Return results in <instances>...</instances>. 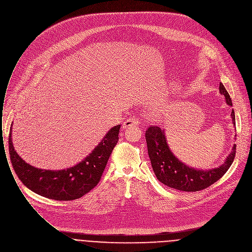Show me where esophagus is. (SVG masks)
<instances>
[{
  "mask_svg": "<svg viewBox=\"0 0 252 252\" xmlns=\"http://www.w3.org/2000/svg\"><path fill=\"white\" fill-rule=\"evenodd\" d=\"M140 124V121H139V119L137 118V117H130V118H128L127 120H125L124 122H123V128L125 129V128H127V127H129V126H133V125H135V126H138Z\"/></svg>",
  "mask_w": 252,
  "mask_h": 252,
  "instance_id": "1",
  "label": "esophagus"
}]
</instances>
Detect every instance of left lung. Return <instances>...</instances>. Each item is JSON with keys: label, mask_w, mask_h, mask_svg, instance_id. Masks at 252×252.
Segmentation results:
<instances>
[{"label": "left lung", "mask_w": 252, "mask_h": 252, "mask_svg": "<svg viewBox=\"0 0 252 252\" xmlns=\"http://www.w3.org/2000/svg\"><path fill=\"white\" fill-rule=\"evenodd\" d=\"M219 91L225 96L226 102L233 106L230 94L222 83H220ZM231 116L236 126L234 109ZM146 141L152 166L158 181L169 188L182 191H198L208 188L228 171L236 156V145H234L231 154L221 166L201 170L189 167L173 155L168 146L165 133L158 126H150L147 129Z\"/></svg>", "instance_id": "8db88e82"}]
</instances>
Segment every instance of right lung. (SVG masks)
Listing matches in <instances>:
<instances>
[{
    "instance_id": "1",
    "label": "right lung",
    "mask_w": 252,
    "mask_h": 252,
    "mask_svg": "<svg viewBox=\"0 0 252 252\" xmlns=\"http://www.w3.org/2000/svg\"><path fill=\"white\" fill-rule=\"evenodd\" d=\"M120 125L112 127L82 161L63 170H47L26 163L14 151L11 128L8 136L10 161L19 180L29 189L55 200L80 198L99 182L107 160L118 142Z\"/></svg>"
}]
</instances>
